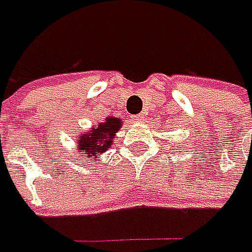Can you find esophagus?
<instances>
[{"instance_id":"1","label":"esophagus","mask_w":252,"mask_h":252,"mask_svg":"<svg viewBox=\"0 0 252 252\" xmlns=\"http://www.w3.org/2000/svg\"><path fill=\"white\" fill-rule=\"evenodd\" d=\"M145 118H146V115H145V113L142 112V113L133 115V116H131V121H133V122H142V121H143Z\"/></svg>"}]
</instances>
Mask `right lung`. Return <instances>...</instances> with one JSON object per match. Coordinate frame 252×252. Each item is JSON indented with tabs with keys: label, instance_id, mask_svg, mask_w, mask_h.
I'll list each match as a JSON object with an SVG mask.
<instances>
[{
	"label": "right lung",
	"instance_id": "1",
	"mask_svg": "<svg viewBox=\"0 0 252 252\" xmlns=\"http://www.w3.org/2000/svg\"><path fill=\"white\" fill-rule=\"evenodd\" d=\"M121 127L118 118H109L106 122L100 124L98 127L93 128L89 133L83 134L79 142L77 148L80 152L86 154V157H95L97 154L106 152L112 143L113 134Z\"/></svg>",
	"mask_w": 252,
	"mask_h": 252
}]
</instances>
